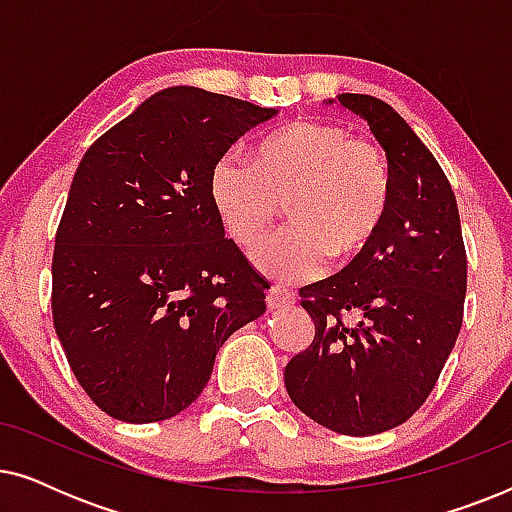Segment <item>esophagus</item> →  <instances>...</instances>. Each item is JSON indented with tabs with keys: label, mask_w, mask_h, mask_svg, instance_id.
<instances>
[{
	"label": "esophagus",
	"mask_w": 512,
	"mask_h": 512,
	"mask_svg": "<svg viewBox=\"0 0 512 512\" xmlns=\"http://www.w3.org/2000/svg\"><path fill=\"white\" fill-rule=\"evenodd\" d=\"M265 303H268V310H279V307L296 303V293L286 291L284 286H272V289L265 293Z\"/></svg>",
	"instance_id": "esophagus-1"
}]
</instances>
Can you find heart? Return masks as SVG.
<instances>
[{
  "label": "heart",
  "instance_id": "b5f03b06",
  "mask_svg": "<svg viewBox=\"0 0 512 512\" xmlns=\"http://www.w3.org/2000/svg\"><path fill=\"white\" fill-rule=\"evenodd\" d=\"M209 195L226 235L251 247L284 205L289 226L254 249L256 268L282 282L349 270L370 254L394 205V172L384 151L347 125L300 118L256 146L254 160L223 156Z\"/></svg>",
  "mask_w": 512,
  "mask_h": 512
}]
</instances>
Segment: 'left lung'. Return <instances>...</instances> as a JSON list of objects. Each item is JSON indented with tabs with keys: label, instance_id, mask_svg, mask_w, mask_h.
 Instances as JSON below:
<instances>
[{
	"label": "left lung",
	"instance_id": "obj_1",
	"mask_svg": "<svg viewBox=\"0 0 512 512\" xmlns=\"http://www.w3.org/2000/svg\"><path fill=\"white\" fill-rule=\"evenodd\" d=\"M338 100L387 151L394 205L361 263L300 289L314 338L286 363L284 384L317 424L373 436L410 419L436 387L464 321L466 249L450 181L410 125L373 95Z\"/></svg>",
	"mask_w": 512,
	"mask_h": 512
}]
</instances>
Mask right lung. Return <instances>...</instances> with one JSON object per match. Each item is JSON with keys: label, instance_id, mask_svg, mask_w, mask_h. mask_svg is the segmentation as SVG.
I'll return each instance as SVG.
<instances>
[{"label": "right lung", "instance_id": "add662e5", "mask_svg": "<svg viewBox=\"0 0 512 512\" xmlns=\"http://www.w3.org/2000/svg\"><path fill=\"white\" fill-rule=\"evenodd\" d=\"M275 109L177 86L97 137L53 251V326L83 391L130 424L202 394L219 347L265 312V279L223 235L209 172Z\"/></svg>", "mask_w": 512, "mask_h": 512}]
</instances>
